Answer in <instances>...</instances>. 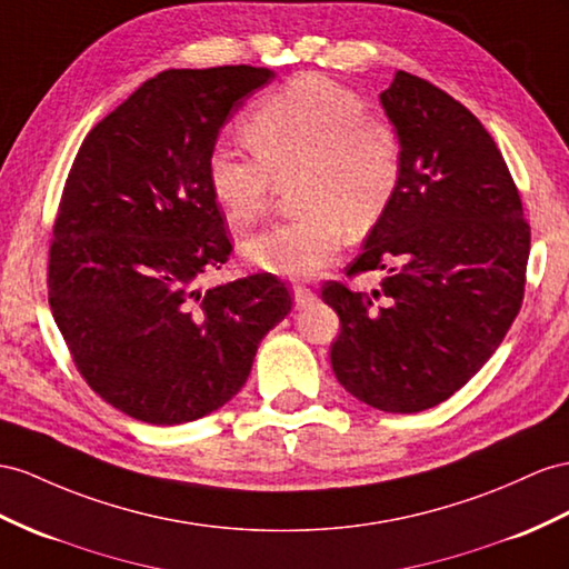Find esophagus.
I'll return each mask as SVG.
<instances>
[{
    "mask_svg": "<svg viewBox=\"0 0 569 569\" xmlns=\"http://www.w3.org/2000/svg\"><path fill=\"white\" fill-rule=\"evenodd\" d=\"M310 300H312V290H310L308 286H302V283L293 286V302H296V308H302V305L310 302Z\"/></svg>",
    "mask_w": 569,
    "mask_h": 569,
    "instance_id": "esophagus-1",
    "label": "esophagus"
}]
</instances>
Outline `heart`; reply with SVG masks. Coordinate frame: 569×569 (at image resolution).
<instances>
[{"label": "heart", "instance_id": "heart-1", "mask_svg": "<svg viewBox=\"0 0 569 569\" xmlns=\"http://www.w3.org/2000/svg\"><path fill=\"white\" fill-rule=\"evenodd\" d=\"M244 132L257 156L218 143L207 160L211 197L232 226H254L276 180L300 174L305 216L242 244L244 259L271 276L312 279L337 261L348 232L368 236L397 197L403 170L397 129L325 77L290 79L261 100Z\"/></svg>", "mask_w": 569, "mask_h": 569}]
</instances>
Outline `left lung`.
I'll list each match as a JSON object with an SVG mask.
<instances>
[{"label":"left lung","mask_w":569,"mask_h":569,"mask_svg":"<svg viewBox=\"0 0 569 569\" xmlns=\"http://www.w3.org/2000/svg\"><path fill=\"white\" fill-rule=\"evenodd\" d=\"M380 103L401 141V182L348 276L327 281L341 319L331 368L358 401L418 413L459 391L498 351L523 300L531 232L502 153L459 100L397 71Z\"/></svg>","instance_id":"obj_1"}]
</instances>
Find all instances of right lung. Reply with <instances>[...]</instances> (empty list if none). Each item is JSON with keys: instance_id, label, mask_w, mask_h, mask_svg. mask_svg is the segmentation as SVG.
<instances>
[{"instance_id": "1", "label": "right lung", "mask_w": 569, "mask_h": 569, "mask_svg": "<svg viewBox=\"0 0 569 569\" xmlns=\"http://www.w3.org/2000/svg\"><path fill=\"white\" fill-rule=\"evenodd\" d=\"M264 67L168 69L83 139L50 244V310L100 399L151 426L209 416L290 312L281 279L203 288L232 244L207 160Z\"/></svg>"}]
</instances>
